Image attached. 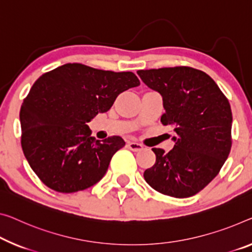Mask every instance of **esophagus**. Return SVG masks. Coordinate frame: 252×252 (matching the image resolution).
Wrapping results in <instances>:
<instances>
[{
    "mask_svg": "<svg viewBox=\"0 0 252 252\" xmlns=\"http://www.w3.org/2000/svg\"><path fill=\"white\" fill-rule=\"evenodd\" d=\"M127 146H128V149L134 151V152H138V151H142L144 149V146H143L141 143H137V142H128L127 143Z\"/></svg>",
    "mask_w": 252,
    "mask_h": 252,
    "instance_id": "esophagus-1",
    "label": "esophagus"
}]
</instances>
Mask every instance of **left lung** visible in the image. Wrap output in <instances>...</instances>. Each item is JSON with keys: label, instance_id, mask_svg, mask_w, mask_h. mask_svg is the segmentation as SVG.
Segmentation results:
<instances>
[{"label": "left lung", "instance_id": "left-lung-1", "mask_svg": "<svg viewBox=\"0 0 252 252\" xmlns=\"http://www.w3.org/2000/svg\"><path fill=\"white\" fill-rule=\"evenodd\" d=\"M149 88L160 92L173 126L176 144L168 153L152 149L156 163L144 179L157 191L176 198L196 195L219 175L232 146L229 100L206 73L189 66L139 69Z\"/></svg>", "mask_w": 252, "mask_h": 252}]
</instances>
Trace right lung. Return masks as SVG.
Segmentation results:
<instances>
[{"mask_svg": "<svg viewBox=\"0 0 252 252\" xmlns=\"http://www.w3.org/2000/svg\"><path fill=\"white\" fill-rule=\"evenodd\" d=\"M138 84L133 72L80 63L62 65L33 83L20 109L21 146L42 184L59 192H75L102 179L125 141L121 136L95 141L87 123Z\"/></svg>", "mask_w": 252, "mask_h": 252, "instance_id": "1", "label": "right lung"}]
</instances>
